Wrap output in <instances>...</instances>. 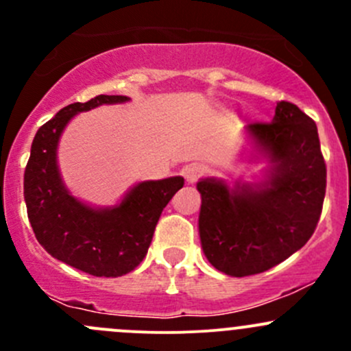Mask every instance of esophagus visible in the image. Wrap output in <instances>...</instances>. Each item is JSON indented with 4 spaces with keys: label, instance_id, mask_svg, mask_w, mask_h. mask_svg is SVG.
I'll return each mask as SVG.
<instances>
[{
    "label": "esophagus",
    "instance_id": "obj_1",
    "mask_svg": "<svg viewBox=\"0 0 351 351\" xmlns=\"http://www.w3.org/2000/svg\"><path fill=\"white\" fill-rule=\"evenodd\" d=\"M204 175H205V166L197 165V162H193V165H189L183 168V176H185L186 183H195L197 180Z\"/></svg>",
    "mask_w": 351,
    "mask_h": 351
}]
</instances>
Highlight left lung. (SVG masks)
<instances>
[{
  "instance_id": "8db88e82",
  "label": "left lung",
  "mask_w": 351,
  "mask_h": 351,
  "mask_svg": "<svg viewBox=\"0 0 351 351\" xmlns=\"http://www.w3.org/2000/svg\"><path fill=\"white\" fill-rule=\"evenodd\" d=\"M251 158L267 161L253 182L214 176L197 183L198 234L214 268L231 277L261 274L299 251L316 229L326 193L317 127L297 105L278 101L270 123H247Z\"/></svg>"
}]
</instances>
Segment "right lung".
Wrapping results in <instances>:
<instances>
[{
  "instance_id": "obj_1",
  "label": "right lung",
  "mask_w": 351,
  "mask_h": 351,
  "mask_svg": "<svg viewBox=\"0 0 351 351\" xmlns=\"http://www.w3.org/2000/svg\"><path fill=\"white\" fill-rule=\"evenodd\" d=\"M129 100L98 95L59 110L35 134L25 168V204L37 241L51 256L95 277H122L144 260L162 208L185 183L183 176L139 182L112 207H93L69 192L58 165L66 125L77 113Z\"/></svg>"
}]
</instances>
